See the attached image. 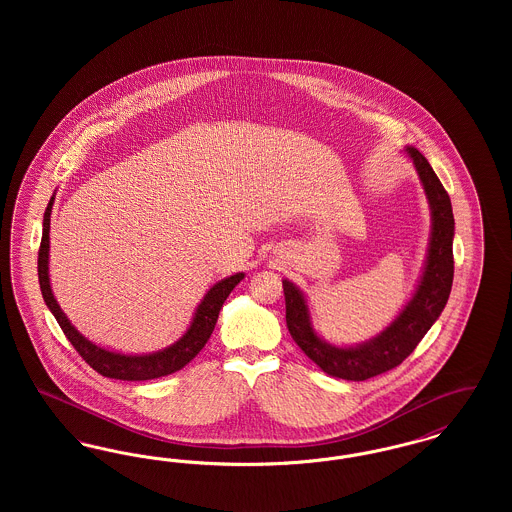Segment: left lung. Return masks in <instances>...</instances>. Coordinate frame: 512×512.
<instances>
[{"mask_svg": "<svg viewBox=\"0 0 512 512\" xmlns=\"http://www.w3.org/2000/svg\"><path fill=\"white\" fill-rule=\"evenodd\" d=\"M405 151L413 159L414 169L430 203L432 234L416 292L390 326L376 338L353 347L332 345L315 332L305 295L290 280L282 282L286 324L293 341L326 374L341 380L361 382L401 365L438 320L453 286L455 219L451 199L426 157L416 147L407 146Z\"/></svg>", "mask_w": 512, "mask_h": 512, "instance_id": "left-lung-1", "label": "left lung"}]
</instances>
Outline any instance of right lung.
<instances>
[{
	"mask_svg": "<svg viewBox=\"0 0 512 512\" xmlns=\"http://www.w3.org/2000/svg\"><path fill=\"white\" fill-rule=\"evenodd\" d=\"M53 199L55 197L49 199L48 209L44 213V232H42V244L38 251V280H40V290H42L49 311L59 322L67 340L73 343L78 355L101 376L115 378V380H128V382L161 378V376L172 374L188 365L211 338L220 309H222V303L226 301L230 292L244 280V272H238L234 276L220 280L209 292L205 293L199 307L195 309L190 328L186 330V334L180 340L174 341L169 347L155 351V353H147V355H122V353L109 351L105 347H99L96 343L86 340L74 328L71 320L65 317V313L61 311L57 299L51 292V286H49V217H51Z\"/></svg>",
	"mask_w": 512,
	"mask_h": 512,
	"instance_id": "right-lung-1",
	"label": "right lung"
}]
</instances>
